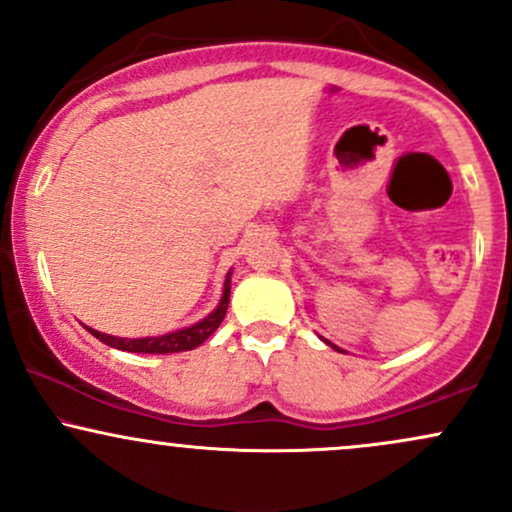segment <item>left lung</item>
Returning a JSON list of instances; mask_svg holds the SVG:
<instances>
[{"label":"left lung","instance_id":"obj_1","mask_svg":"<svg viewBox=\"0 0 512 512\" xmlns=\"http://www.w3.org/2000/svg\"><path fill=\"white\" fill-rule=\"evenodd\" d=\"M322 342H325V344H330V346H332V349H334V351H342V354H344V349H339V346H334V344H332V342H327V339H322Z\"/></svg>","mask_w":512,"mask_h":512}]
</instances>
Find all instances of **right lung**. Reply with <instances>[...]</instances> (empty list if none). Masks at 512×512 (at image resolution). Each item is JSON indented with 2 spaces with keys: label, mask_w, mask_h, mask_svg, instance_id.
<instances>
[{
  "label": "right lung",
  "mask_w": 512,
  "mask_h": 512,
  "mask_svg": "<svg viewBox=\"0 0 512 512\" xmlns=\"http://www.w3.org/2000/svg\"><path fill=\"white\" fill-rule=\"evenodd\" d=\"M231 274L233 272H228L226 281H223L219 305H216L207 317H202V320L190 327H182V330H175L168 334H158V337H139V339L113 337V334L91 330V327H86V330L96 339H101L103 344L113 346V349H120V351H132V354H175V351L197 349L199 344L207 342L211 334L216 332V327L221 325L223 317H226L228 298H231Z\"/></svg>",
  "instance_id": "add662e5"
}]
</instances>
